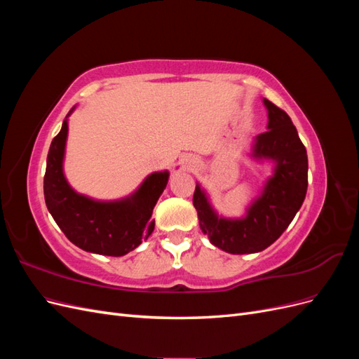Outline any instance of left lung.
Here are the masks:
<instances>
[{"label":"left lung","mask_w":359,"mask_h":359,"mask_svg":"<svg viewBox=\"0 0 359 359\" xmlns=\"http://www.w3.org/2000/svg\"><path fill=\"white\" fill-rule=\"evenodd\" d=\"M268 112L266 132L253 137L248 157L259 165L271 163L259 194L241 217L217 212L208 191L196 182L193 205L201 231L212 245L231 255L259 253L283 233L306 199L309 158L289 115L264 99Z\"/></svg>","instance_id":"1"}]
</instances>
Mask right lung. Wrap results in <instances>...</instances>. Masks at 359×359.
Instances as JSON below:
<instances>
[{"mask_svg":"<svg viewBox=\"0 0 359 359\" xmlns=\"http://www.w3.org/2000/svg\"><path fill=\"white\" fill-rule=\"evenodd\" d=\"M53 137L43 181L48 211L76 247L103 256H124L153 233L154 206L169 181V170L151 172L139 187L124 198L99 201L76 191L64 173L69 116Z\"/></svg>","mask_w":359,"mask_h":359,"instance_id":"obj_1","label":"right lung"}]
</instances>
